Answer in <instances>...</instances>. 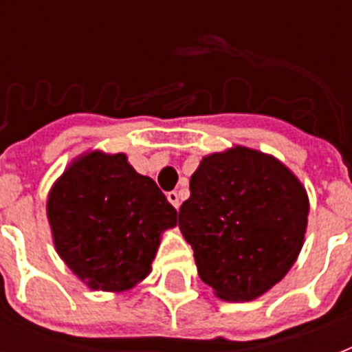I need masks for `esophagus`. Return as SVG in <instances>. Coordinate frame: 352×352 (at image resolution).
I'll return each instance as SVG.
<instances>
[{"label":"esophagus","instance_id":"esophagus-1","mask_svg":"<svg viewBox=\"0 0 352 352\" xmlns=\"http://www.w3.org/2000/svg\"><path fill=\"white\" fill-rule=\"evenodd\" d=\"M166 197H168V201H170V203L173 204V208L179 210V206H181V201H179V193H177V192H170V193H168V195H166Z\"/></svg>","mask_w":352,"mask_h":352}]
</instances>
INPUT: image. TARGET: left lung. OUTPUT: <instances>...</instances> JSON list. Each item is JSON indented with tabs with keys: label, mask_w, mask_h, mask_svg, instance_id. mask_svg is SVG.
Returning a JSON list of instances; mask_svg holds the SVG:
<instances>
[{
	"label": "left lung",
	"mask_w": 352,
	"mask_h": 352,
	"mask_svg": "<svg viewBox=\"0 0 352 352\" xmlns=\"http://www.w3.org/2000/svg\"><path fill=\"white\" fill-rule=\"evenodd\" d=\"M309 195L274 155L246 146L203 157L179 228L199 278L225 301H252L287 276L305 243Z\"/></svg>",
	"instance_id": "obj_1"
}]
</instances>
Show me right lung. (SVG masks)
<instances>
[{
  "instance_id": "1",
  "label": "right lung",
  "mask_w": 352,
  "mask_h": 352,
  "mask_svg": "<svg viewBox=\"0 0 352 352\" xmlns=\"http://www.w3.org/2000/svg\"><path fill=\"white\" fill-rule=\"evenodd\" d=\"M47 221L71 272L91 290L120 294L148 278L177 210L126 153L89 149L49 190Z\"/></svg>"
}]
</instances>
